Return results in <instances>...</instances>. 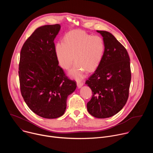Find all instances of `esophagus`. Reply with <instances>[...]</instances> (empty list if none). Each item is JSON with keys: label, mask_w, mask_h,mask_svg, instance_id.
Returning a JSON list of instances; mask_svg holds the SVG:
<instances>
[{"label": "esophagus", "mask_w": 153, "mask_h": 153, "mask_svg": "<svg viewBox=\"0 0 153 153\" xmlns=\"http://www.w3.org/2000/svg\"><path fill=\"white\" fill-rule=\"evenodd\" d=\"M77 85L78 88H80L83 85V82H77Z\"/></svg>", "instance_id": "esophagus-1"}]
</instances>
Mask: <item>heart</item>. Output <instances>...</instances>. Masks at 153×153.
Wrapping results in <instances>:
<instances>
[{"label": "heart", "instance_id": "b5f03b06", "mask_svg": "<svg viewBox=\"0 0 153 153\" xmlns=\"http://www.w3.org/2000/svg\"><path fill=\"white\" fill-rule=\"evenodd\" d=\"M105 50V41L102 36H91L82 30H73L65 34L63 43H56L54 53L59 65L65 70H68L75 59L76 62L69 74L81 80L86 70L92 71L99 67Z\"/></svg>", "mask_w": 153, "mask_h": 153}]
</instances>
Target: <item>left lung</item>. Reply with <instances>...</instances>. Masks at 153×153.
Returning a JSON list of instances; mask_svg holds the SVG:
<instances>
[{
  "label": "left lung",
  "instance_id": "8db88e82",
  "mask_svg": "<svg viewBox=\"0 0 153 153\" xmlns=\"http://www.w3.org/2000/svg\"><path fill=\"white\" fill-rule=\"evenodd\" d=\"M97 32L103 37L105 50L99 67L85 83L93 92L87 110L91 116L105 119L116 114L126 104L131 74L125 47L110 32Z\"/></svg>",
  "mask_w": 153,
  "mask_h": 153
}]
</instances>
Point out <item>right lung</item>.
Masks as SVG:
<instances>
[{"label":"right lung","mask_w":153,"mask_h":153,"mask_svg":"<svg viewBox=\"0 0 153 153\" xmlns=\"http://www.w3.org/2000/svg\"><path fill=\"white\" fill-rule=\"evenodd\" d=\"M60 27L56 24L36 29L20 54L22 96L33 112L46 119L57 118L65 113L67 97L77 86L75 81L65 76L54 53V40Z\"/></svg>","instance_id":"1"}]
</instances>
